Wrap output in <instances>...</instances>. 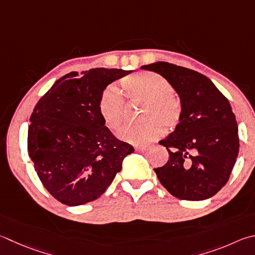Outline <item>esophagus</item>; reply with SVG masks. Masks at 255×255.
<instances>
[{
  "instance_id": "1",
  "label": "esophagus",
  "mask_w": 255,
  "mask_h": 255,
  "mask_svg": "<svg viewBox=\"0 0 255 255\" xmlns=\"http://www.w3.org/2000/svg\"><path fill=\"white\" fill-rule=\"evenodd\" d=\"M135 149H136V151H138V152H141V154H143V152H146V151L148 150L146 147H136Z\"/></svg>"
}]
</instances>
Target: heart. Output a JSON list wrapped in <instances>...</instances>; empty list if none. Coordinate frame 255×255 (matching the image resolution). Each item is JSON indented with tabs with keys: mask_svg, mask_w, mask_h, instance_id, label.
Here are the masks:
<instances>
[{
	"mask_svg": "<svg viewBox=\"0 0 255 255\" xmlns=\"http://www.w3.org/2000/svg\"><path fill=\"white\" fill-rule=\"evenodd\" d=\"M124 90L129 98L146 104L142 118L148 122L140 126H127L119 133L124 141L142 145L161 136L163 126L166 130H174L182 119V104L175 97L170 83L158 73L143 71L123 80ZM99 114L105 126L116 132L124 124L125 103L119 89L108 86L101 94ZM158 120L161 125L154 122Z\"/></svg>",
	"mask_w": 255,
	"mask_h": 255,
	"instance_id": "b5f03b06",
	"label": "heart"
}]
</instances>
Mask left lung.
I'll return each instance as SVG.
<instances>
[{"label": "left lung", "mask_w": 255, "mask_h": 255, "mask_svg": "<svg viewBox=\"0 0 255 255\" xmlns=\"http://www.w3.org/2000/svg\"><path fill=\"white\" fill-rule=\"evenodd\" d=\"M164 77L177 92L182 119L159 143L169 159L155 168L161 185L186 201L207 200L228 183L239 155L238 123L229 100L207 77L168 62L141 67Z\"/></svg>", "instance_id": "8db88e82"}]
</instances>
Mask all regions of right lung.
<instances>
[{"instance_id":"right-lung-1","label":"right lung","mask_w":255,"mask_h":255,"mask_svg":"<svg viewBox=\"0 0 255 255\" xmlns=\"http://www.w3.org/2000/svg\"><path fill=\"white\" fill-rule=\"evenodd\" d=\"M131 71L96 68L53 83L30 118L27 151L47 191L68 206L98 198L133 147L117 139L99 114L101 94Z\"/></svg>"}]
</instances>
